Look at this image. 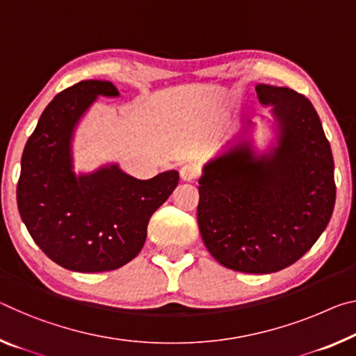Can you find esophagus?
<instances>
[{"label":"esophagus","instance_id":"obj_1","mask_svg":"<svg viewBox=\"0 0 356 356\" xmlns=\"http://www.w3.org/2000/svg\"><path fill=\"white\" fill-rule=\"evenodd\" d=\"M200 176V169L196 168L195 165H184L180 168V179L185 180V182H191V180H195L196 177Z\"/></svg>","mask_w":356,"mask_h":356}]
</instances>
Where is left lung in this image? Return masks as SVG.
Wrapping results in <instances>:
<instances>
[{"mask_svg": "<svg viewBox=\"0 0 356 356\" xmlns=\"http://www.w3.org/2000/svg\"><path fill=\"white\" fill-rule=\"evenodd\" d=\"M273 106L277 145L258 155L234 139L207 161L200 179L198 227L225 268L269 274L298 261L330 223L336 201L334 161L317 111L289 87L259 83Z\"/></svg>", "mask_w": 356, "mask_h": 356, "instance_id": "8db88e82", "label": "left lung"}]
</instances>
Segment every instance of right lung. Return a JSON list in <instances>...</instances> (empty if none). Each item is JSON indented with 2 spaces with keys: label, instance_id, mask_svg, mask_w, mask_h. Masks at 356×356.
I'll return each instance as SVG.
<instances>
[{
  "label": "right lung",
  "instance_id": "right-lung-1",
  "mask_svg": "<svg viewBox=\"0 0 356 356\" xmlns=\"http://www.w3.org/2000/svg\"><path fill=\"white\" fill-rule=\"evenodd\" d=\"M99 95L120 93L107 81H82L50 101L26 140L17 184V206L33 241L52 261L77 273L131 261L147 238L152 213L179 184L177 171L139 180L118 165L76 176L72 136Z\"/></svg>",
  "mask_w": 356,
  "mask_h": 356
}]
</instances>
